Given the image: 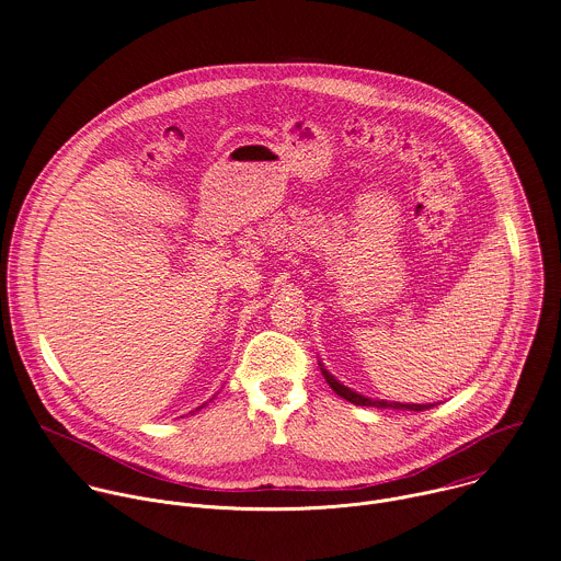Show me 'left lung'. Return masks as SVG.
Returning <instances> with one entry per match:
<instances>
[{
    "instance_id": "1",
    "label": "left lung",
    "mask_w": 561,
    "mask_h": 561,
    "mask_svg": "<svg viewBox=\"0 0 561 561\" xmlns=\"http://www.w3.org/2000/svg\"><path fill=\"white\" fill-rule=\"evenodd\" d=\"M322 366V364H319ZM322 375L327 377V381H329V386L340 394V397H344L346 402H351V404H355V407H373V409H397V411H426V409H431V407H435V404H388V402H379V399H368V397H362V394H357V392H353L351 388H346L344 383H340L327 368H322Z\"/></svg>"
}]
</instances>
